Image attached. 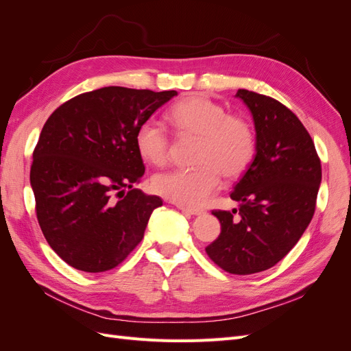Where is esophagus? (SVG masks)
Returning a JSON list of instances; mask_svg holds the SVG:
<instances>
[{"mask_svg": "<svg viewBox=\"0 0 351 351\" xmlns=\"http://www.w3.org/2000/svg\"><path fill=\"white\" fill-rule=\"evenodd\" d=\"M177 208L184 212V214H189V215H204L205 210L204 209H193V208H187V206H183V205H177Z\"/></svg>", "mask_w": 351, "mask_h": 351, "instance_id": "esophagus-1", "label": "esophagus"}]
</instances>
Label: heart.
Returning <instances> with one entry per match:
<instances>
[{
	"mask_svg": "<svg viewBox=\"0 0 351 351\" xmlns=\"http://www.w3.org/2000/svg\"><path fill=\"white\" fill-rule=\"evenodd\" d=\"M174 129L199 139L192 169H171L154 177V190L162 197L187 208L205 205L221 186V176L240 177L256 154V137L250 123L204 95H190L168 111ZM136 151L143 161L164 165L168 161V136L154 120L143 121L134 134Z\"/></svg>",
	"mask_w": 351,
	"mask_h": 351,
	"instance_id": "obj_1",
	"label": "heart"
}]
</instances>
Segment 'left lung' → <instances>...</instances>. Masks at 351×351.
Listing matches in <instances>:
<instances>
[{
    "label": "left lung",
    "instance_id": "left-lung-1",
    "mask_svg": "<svg viewBox=\"0 0 351 351\" xmlns=\"http://www.w3.org/2000/svg\"><path fill=\"white\" fill-rule=\"evenodd\" d=\"M252 112L256 155L231 192L239 209L212 210L221 222L208 256L230 274L269 269L300 240L315 214L321 159L295 114L265 95L239 89Z\"/></svg>",
    "mask_w": 351,
    "mask_h": 351
}]
</instances>
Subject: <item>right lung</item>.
Instances as JSON below:
<instances>
[{"instance_id": "add662e5", "label": "right lung", "mask_w": 351, "mask_h": 351, "mask_svg": "<svg viewBox=\"0 0 351 351\" xmlns=\"http://www.w3.org/2000/svg\"><path fill=\"white\" fill-rule=\"evenodd\" d=\"M176 95L108 86L77 95L49 115L34 151L30 186L40 230L70 267L112 269L143 239L162 200L133 189L145 174L134 134ZM114 193L122 199H112Z\"/></svg>"}]
</instances>
